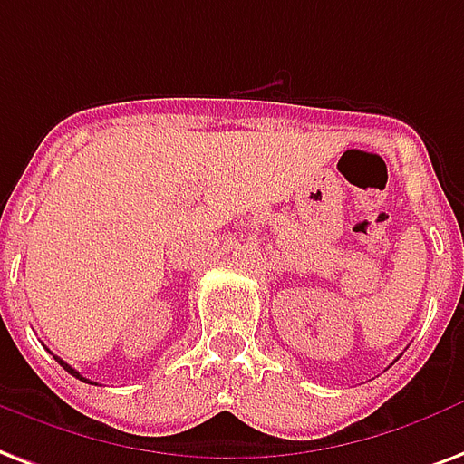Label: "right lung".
Instances as JSON below:
<instances>
[{
	"label": "right lung",
	"instance_id": "1",
	"mask_svg": "<svg viewBox=\"0 0 464 464\" xmlns=\"http://www.w3.org/2000/svg\"><path fill=\"white\" fill-rule=\"evenodd\" d=\"M55 360H58V362H60V365H63V370H67V372H70V374H72V377H77V380H82V382H87V384H92V382H90V380H84V377H82V374H80V372H77V370H72V367H70V365H67V362H65V360H60V358H55Z\"/></svg>",
	"mask_w": 464,
	"mask_h": 464
}]
</instances>
